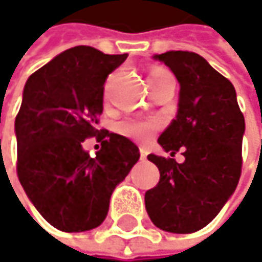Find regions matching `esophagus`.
I'll return each mask as SVG.
<instances>
[{
    "instance_id": "1",
    "label": "esophagus",
    "mask_w": 262,
    "mask_h": 262,
    "mask_svg": "<svg viewBox=\"0 0 262 262\" xmlns=\"http://www.w3.org/2000/svg\"><path fill=\"white\" fill-rule=\"evenodd\" d=\"M139 153H141V159L144 161L147 158V150L145 148H139Z\"/></svg>"
}]
</instances>
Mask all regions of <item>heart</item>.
<instances>
[{"instance_id":"1","label":"heart","mask_w":262,"mask_h":262,"mask_svg":"<svg viewBox=\"0 0 262 262\" xmlns=\"http://www.w3.org/2000/svg\"><path fill=\"white\" fill-rule=\"evenodd\" d=\"M164 74H170L165 68H161V67H156L153 68L150 73H148V77L147 79L151 80L155 77H159V76H164ZM159 127V123L155 121V120H138V118H127V120H123L117 124V132L123 136H127L130 139L135 141H139V142H145L147 139L151 138V135L158 130Z\"/></svg>"}]
</instances>
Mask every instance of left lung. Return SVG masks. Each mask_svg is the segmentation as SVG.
<instances>
[{
    "instance_id": "left-lung-1",
    "label": "left lung",
    "mask_w": 262,
    "mask_h": 262,
    "mask_svg": "<svg viewBox=\"0 0 262 262\" xmlns=\"http://www.w3.org/2000/svg\"><path fill=\"white\" fill-rule=\"evenodd\" d=\"M181 84L176 120L158 142L171 158L148 155L161 173L145 192V209L162 231L191 234L209 225L235 191L241 176L244 117L234 84L192 51L155 56ZM182 151L185 161L172 156Z\"/></svg>"
}]
</instances>
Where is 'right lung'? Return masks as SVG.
<instances>
[{
    "mask_svg": "<svg viewBox=\"0 0 262 262\" xmlns=\"http://www.w3.org/2000/svg\"><path fill=\"white\" fill-rule=\"evenodd\" d=\"M126 59L79 45L27 80L15 120L16 171L31 203L59 231L100 226L115 186L139 159L130 139L97 129L104 81ZM92 136L102 142L94 158L82 150Z\"/></svg>",
    "mask_w": 262,
    "mask_h": 262,
    "instance_id": "add662e5",
    "label": "right lung"
}]
</instances>
